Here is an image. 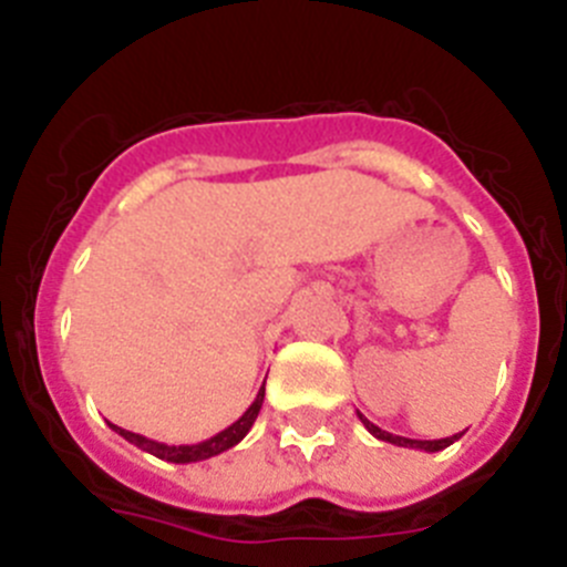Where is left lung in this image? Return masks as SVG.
Instances as JSON below:
<instances>
[{
  "instance_id": "obj_1",
  "label": "left lung",
  "mask_w": 567,
  "mask_h": 567,
  "mask_svg": "<svg viewBox=\"0 0 567 567\" xmlns=\"http://www.w3.org/2000/svg\"><path fill=\"white\" fill-rule=\"evenodd\" d=\"M360 423L369 429V434H374L378 440H385V443H392V445H403V449H420V452H443V449H449V445L454 443V440H460V434H452V437H443V440H409V437H400V434H389L383 432V429H378V425L372 423V420H365L363 414L358 412Z\"/></svg>"
}]
</instances>
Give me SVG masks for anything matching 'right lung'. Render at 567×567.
<instances>
[{"label":"right lung","mask_w":567,"mask_h":567,"mask_svg":"<svg viewBox=\"0 0 567 567\" xmlns=\"http://www.w3.org/2000/svg\"><path fill=\"white\" fill-rule=\"evenodd\" d=\"M264 383H267V380H264ZM260 405H264V385H260L258 394H255L252 405H249L247 412L240 414L233 425H227L224 432L213 434L209 440H202V443H193V445H167V443H158V440L142 437V434L127 432V429H118V425H113V423L110 425H113L115 434H122L127 443L138 445L142 452L153 454V457L167 460V463H202V460H209V457H215V454L227 452V449H233V445H238L240 440L247 437L249 429H252V423H255V417H258Z\"/></svg>","instance_id":"right-lung-1"}]
</instances>
